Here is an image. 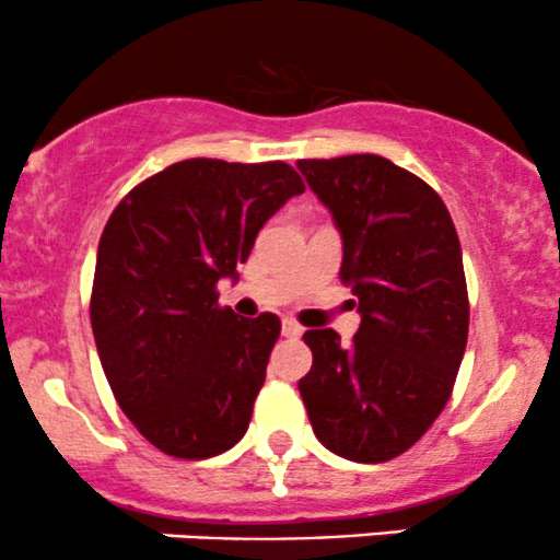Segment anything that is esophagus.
<instances>
[{
	"label": "esophagus",
	"mask_w": 560,
	"mask_h": 560,
	"mask_svg": "<svg viewBox=\"0 0 560 560\" xmlns=\"http://www.w3.org/2000/svg\"><path fill=\"white\" fill-rule=\"evenodd\" d=\"M281 334H284V337H289V339H298L302 334V326L298 324V320L284 318V320H281Z\"/></svg>",
	"instance_id": "obj_1"
}]
</instances>
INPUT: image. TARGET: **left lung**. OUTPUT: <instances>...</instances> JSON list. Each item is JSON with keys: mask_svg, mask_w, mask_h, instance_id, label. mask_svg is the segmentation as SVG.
<instances>
[{"mask_svg": "<svg viewBox=\"0 0 560 560\" xmlns=\"http://www.w3.org/2000/svg\"><path fill=\"white\" fill-rule=\"evenodd\" d=\"M342 236L339 279L361 329L345 347L307 329L313 369L300 395L318 442L355 464H384L442 413L468 337L464 255L445 202L387 158L298 160Z\"/></svg>", "mask_w": 560, "mask_h": 560, "instance_id": "8db88e82", "label": "left lung"}]
</instances>
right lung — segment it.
<instances>
[{
	"instance_id": "right-lung-1",
	"label": "right lung",
	"mask_w": 560,
	"mask_h": 560,
	"mask_svg": "<svg viewBox=\"0 0 560 560\" xmlns=\"http://www.w3.org/2000/svg\"><path fill=\"white\" fill-rule=\"evenodd\" d=\"M302 191L287 163L191 158L128 191L102 231L96 352L120 410L165 455L213 458L247 432L281 320L240 318L215 284L240 279L258 231Z\"/></svg>"
}]
</instances>
